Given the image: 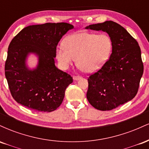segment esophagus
Here are the masks:
<instances>
[{"instance_id":"esophagus-1","label":"esophagus","mask_w":149,"mask_h":149,"mask_svg":"<svg viewBox=\"0 0 149 149\" xmlns=\"http://www.w3.org/2000/svg\"><path fill=\"white\" fill-rule=\"evenodd\" d=\"M73 78L74 80H80V78H81V77L79 76H73Z\"/></svg>"}]
</instances>
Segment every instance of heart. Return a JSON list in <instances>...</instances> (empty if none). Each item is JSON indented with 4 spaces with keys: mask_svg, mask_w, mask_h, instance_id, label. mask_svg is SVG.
<instances>
[{
    "mask_svg": "<svg viewBox=\"0 0 149 149\" xmlns=\"http://www.w3.org/2000/svg\"><path fill=\"white\" fill-rule=\"evenodd\" d=\"M113 40L107 33L81 31L65 39L57 47V60L66 69L76 59L77 66L86 73H92L104 66L111 57Z\"/></svg>",
    "mask_w": 149,
    "mask_h": 149,
    "instance_id": "obj_1",
    "label": "heart"
}]
</instances>
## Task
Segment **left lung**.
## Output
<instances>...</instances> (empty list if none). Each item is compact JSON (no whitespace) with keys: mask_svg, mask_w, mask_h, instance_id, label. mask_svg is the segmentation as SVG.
Returning <instances> with one entry per match:
<instances>
[{"mask_svg":"<svg viewBox=\"0 0 149 149\" xmlns=\"http://www.w3.org/2000/svg\"><path fill=\"white\" fill-rule=\"evenodd\" d=\"M87 29L103 31L113 40L111 57L100 70L88 78L87 99L95 109L110 111L136 96L143 72L137 41L116 22L91 24Z\"/></svg>","mask_w":149,"mask_h":149,"instance_id":"left-lung-1","label":"left lung"}]
</instances>
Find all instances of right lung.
Instances as JSON below:
<instances>
[{"instance_id":"right-lung-1","label":"right lung","mask_w":149,"mask_h":149,"mask_svg":"<svg viewBox=\"0 0 149 149\" xmlns=\"http://www.w3.org/2000/svg\"><path fill=\"white\" fill-rule=\"evenodd\" d=\"M73 26L45 23L25 27L8 47L5 74L14 100L36 111L51 112L62 103L73 78L54 64L58 42ZM30 53L38 56L37 67L31 70L25 60Z\"/></svg>"}]
</instances>
